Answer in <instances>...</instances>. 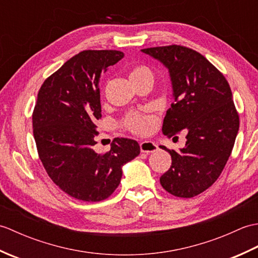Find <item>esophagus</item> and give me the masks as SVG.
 <instances>
[{
	"mask_svg": "<svg viewBox=\"0 0 258 258\" xmlns=\"http://www.w3.org/2000/svg\"><path fill=\"white\" fill-rule=\"evenodd\" d=\"M140 149L142 153H153L157 150V146L154 142L144 141L140 144Z\"/></svg>",
	"mask_w": 258,
	"mask_h": 258,
	"instance_id": "34e87169",
	"label": "esophagus"
}]
</instances>
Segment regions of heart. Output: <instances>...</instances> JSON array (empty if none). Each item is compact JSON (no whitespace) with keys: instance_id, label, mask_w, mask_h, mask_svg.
<instances>
[{"instance_id":"heart-1","label":"heart","mask_w":258,"mask_h":258,"mask_svg":"<svg viewBox=\"0 0 258 258\" xmlns=\"http://www.w3.org/2000/svg\"><path fill=\"white\" fill-rule=\"evenodd\" d=\"M128 78L132 83L144 80H154V76L151 70L143 65H138L131 69L128 73ZM123 125L131 132L136 134H149L154 128L155 120L151 116H144L136 113H131L126 115L123 119Z\"/></svg>"}]
</instances>
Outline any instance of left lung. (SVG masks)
Returning <instances> with one entry per match:
<instances>
[{
  "label": "left lung",
  "mask_w": 258,
  "mask_h": 258,
  "mask_svg": "<svg viewBox=\"0 0 258 258\" xmlns=\"http://www.w3.org/2000/svg\"><path fill=\"white\" fill-rule=\"evenodd\" d=\"M167 68L174 103L164 117L162 132L176 138L184 131L185 147L168 150L172 165L160 182L169 194L189 199L212 186L231 155L239 128L231 87L220 71L191 48L180 45L144 48Z\"/></svg>",
  "instance_id": "8db88e82"
}]
</instances>
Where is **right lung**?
Here are the masks:
<instances>
[{"label": "right lung", "instance_id": "add662e5", "mask_svg": "<svg viewBox=\"0 0 258 258\" xmlns=\"http://www.w3.org/2000/svg\"><path fill=\"white\" fill-rule=\"evenodd\" d=\"M124 57L114 50L83 51L47 78L33 111L38 157L59 188L76 200L100 202L117 188L124 164L140 154L130 139H114L111 150L97 154L96 120L102 117L100 78Z\"/></svg>", "mask_w": 258, "mask_h": 258}]
</instances>
